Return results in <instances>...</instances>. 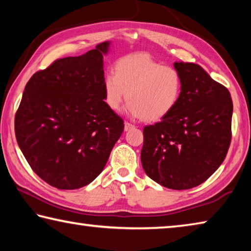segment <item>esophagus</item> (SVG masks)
I'll return each mask as SVG.
<instances>
[{"label": "esophagus", "mask_w": 251, "mask_h": 251, "mask_svg": "<svg viewBox=\"0 0 251 251\" xmlns=\"http://www.w3.org/2000/svg\"><path fill=\"white\" fill-rule=\"evenodd\" d=\"M125 130L127 131V130H130V129H133V128H135V126L133 125V124H130V123H128V122H126L125 123Z\"/></svg>", "instance_id": "1"}]
</instances>
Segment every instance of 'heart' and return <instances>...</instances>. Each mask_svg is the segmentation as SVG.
Returning <instances> with one entry per match:
<instances>
[{
	"instance_id": "1",
	"label": "heart",
	"mask_w": 251,
	"mask_h": 251,
	"mask_svg": "<svg viewBox=\"0 0 251 251\" xmlns=\"http://www.w3.org/2000/svg\"><path fill=\"white\" fill-rule=\"evenodd\" d=\"M182 92L181 73L174 66L163 65L148 54H133L116 63L115 73L103 79L106 105L118 110L129 99L126 113L134 118L154 122L176 107Z\"/></svg>"
}]
</instances>
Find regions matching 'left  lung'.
<instances>
[{"mask_svg": "<svg viewBox=\"0 0 251 251\" xmlns=\"http://www.w3.org/2000/svg\"><path fill=\"white\" fill-rule=\"evenodd\" d=\"M182 92L175 108L144 127L142 165L147 176L167 188L201 185L217 171L231 141L232 100L224 85L198 64L175 62Z\"/></svg>", "mask_w": 251, "mask_h": 251, "instance_id": "8db88e82", "label": "left lung"}]
</instances>
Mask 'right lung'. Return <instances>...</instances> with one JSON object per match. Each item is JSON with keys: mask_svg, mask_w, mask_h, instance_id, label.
Listing matches in <instances>:
<instances>
[{"mask_svg": "<svg viewBox=\"0 0 251 251\" xmlns=\"http://www.w3.org/2000/svg\"><path fill=\"white\" fill-rule=\"evenodd\" d=\"M109 44L56 59L25 86L15 115L16 141L33 172L55 188L77 189L94 180L124 130L104 100L103 57Z\"/></svg>", "mask_w": 251, "mask_h": 251, "instance_id": "1", "label": "right lung"}]
</instances>
